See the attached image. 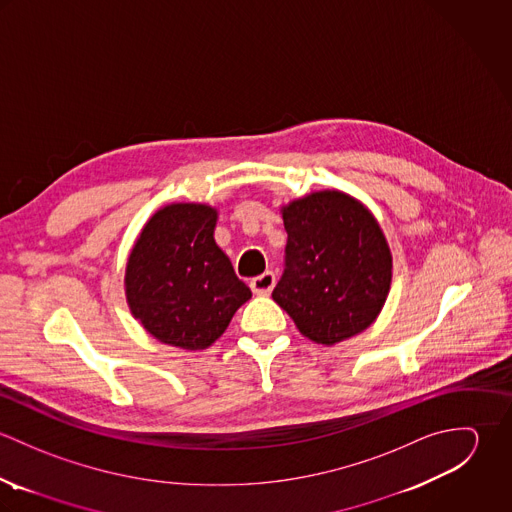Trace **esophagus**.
I'll return each mask as SVG.
<instances>
[{
	"mask_svg": "<svg viewBox=\"0 0 512 512\" xmlns=\"http://www.w3.org/2000/svg\"><path fill=\"white\" fill-rule=\"evenodd\" d=\"M274 286H276L274 272H264V274L252 278V282H250V288H252V292L256 293V295H270V292L274 290Z\"/></svg>",
	"mask_w": 512,
	"mask_h": 512,
	"instance_id": "obj_1",
	"label": "esophagus"
}]
</instances>
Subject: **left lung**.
<instances>
[{
    "label": "left lung",
    "mask_w": 512,
    "mask_h": 512,
    "mask_svg": "<svg viewBox=\"0 0 512 512\" xmlns=\"http://www.w3.org/2000/svg\"><path fill=\"white\" fill-rule=\"evenodd\" d=\"M286 268L274 301L301 335L335 345L378 317L392 282V254L380 224L357 199L315 191L282 207Z\"/></svg>",
    "instance_id": "8db88e82"
}]
</instances>
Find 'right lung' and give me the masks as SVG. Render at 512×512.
Listing matches in <instances>:
<instances>
[{"instance_id": "1", "label": "right lung", "mask_w": 512, "mask_h": 512, "mask_svg": "<svg viewBox=\"0 0 512 512\" xmlns=\"http://www.w3.org/2000/svg\"><path fill=\"white\" fill-rule=\"evenodd\" d=\"M217 209L175 203L147 220L126 266L132 315L157 341L201 351L252 292L215 242Z\"/></svg>"}]
</instances>
